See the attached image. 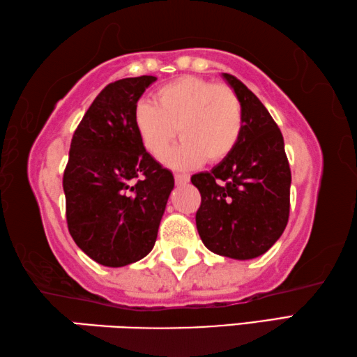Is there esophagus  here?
I'll use <instances>...</instances> for the list:
<instances>
[{
  "label": "esophagus",
  "mask_w": 357,
  "mask_h": 357,
  "mask_svg": "<svg viewBox=\"0 0 357 357\" xmlns=\"http://www.w3.org/2000/svg\"><path fill=\"white\" fill-rule=\"evenodd\" d=\"M174 177H175V183L177 185H185V183H188L190 182V175L188 174H174Z\"/></svg>",
  "instance_id": "esophagus-1"
}]
</instances>
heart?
<instances>
[{"label":"heart","mask_w":357,"mask_h":357,"mask_svg":"<svg viewBox=\"0 0 357 357\" xmlns=\"http://www.w3.org/2000/svg\"><path fill=\"white\" fill-rule=\"evenodd\" d=\"M243 122L238 96L227 86L197 77L174 79L155 92L153 103L142 100L135 108L137 135L155 158L165 155L178 128L183 141L167 155L175 167L227 158L240 141Z\"/></svg>","instance_id":"obj_1"}]
</instances>
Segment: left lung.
I'll list each match as a JSON object with an SVG mask.
<instances>
[{
	"label": "left lung",
	"instance_id": "obj_1",
	"mask_svg": "<svg viewBox=\"0 0 357 357\" xmlns=\"http://www.w3.org/2000/svg\"><path fill=\"white\" fill-rule=\"evenodd\" d=\"M224 79L243 106V133L227 158L191 183L201 192L196 226L211 252L249 260L265 254L285 230L291 172L284 137L264 103L234 75Z\"/></svg>",
	"mask_w": 357,
	"mask_h": 357
}]
</instances>
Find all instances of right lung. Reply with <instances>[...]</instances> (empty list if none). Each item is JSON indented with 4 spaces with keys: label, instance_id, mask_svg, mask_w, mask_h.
I'll return each mask as SVG.
<instances>
[{
    "label": "right lung",
    "instance_id": "obj_1",
    "mask_svg": "<svg viewBox=\"0 0 357 357\" xmlns=\"http://www.w3.org/2000/svg\"><path fill=\"white\" fill-rule=\"evenodd\" d=\"M156 81L142 75L105 87L75 130L62 178L73 241L103 266L152 251L174 175L152 158L135 127V108Z\"/></svg>",
    "mask_w": 357,
    "mask_h": 357
}]
</instances>
